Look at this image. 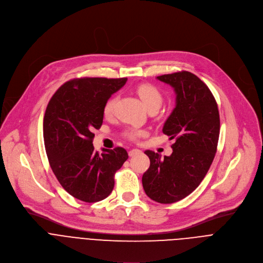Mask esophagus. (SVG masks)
Instances as JSON below:
<instances>
[{"instance_id":"1","label":"esophagus","mask_w":263,"mask_h":263,"mask_svg":"<svg viewBox=\"0 0 263 263\" xmlns=\"http://www.w3.org/2000/svg\"><path fill=\"white\" fill-rule=\"evenodd\" d=\"M140 153H141L140 149H138V148H132V149H130V151H129V156H130V157H133V156H136V155H138V154H140Z\"/></svg>"}]
</instances>
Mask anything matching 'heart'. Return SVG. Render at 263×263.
Here are the masks:
<instances>
[{"instance_id": "b5f03b06", "label": "heart", "mask_w": 263, "mask_h": 263, "mask_svg": "<svg viewBox=\"0 0 263 263\" xmlns=\"http://www.w3.org/2000/svg\"><path fill=\"white\" fill-rule=\"evenodd\" d=\"M136 92L146 109L151 108V107L159 108L162 103L161 92L158 90V88H156L152 84L145 83V84L138 85L136 87ZM116 102H117L116 98H111L106 102V104L104 106V115L105 116H111L112 114H114ZM140 135H142V131L137 130V129H131L127 132V136L131 139H136Z\"/></svg>"}]
</instances>
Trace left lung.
<instances>
[{
    "instance_id": "8db88e82",
    "label": "left lung",
    "mask_w": 263,
    "mask_h": 263,
    "mask_svg": "<svg viewBox=\"0 0 263 263\" xmlns=\"http://www.w3.org/2000/svg\"><path fill=\"white\" fill-rule=\"evenodd\" d=\"M158 80L176 92V107L162 132L175 138L171 156L146 149L149 167L142 176L146 196L161 204H172L191 195L206 176L216 153L219 114L208 86L190 71L162 74Z\"/></svg>"
}]
</instances>
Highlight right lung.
Here are the masks:
<instances>
[{
	"label": "right lung",
	"instance_id": "1",
	"mask_svg": "<svg viewBox=\"0 0 263 263\" xmlns=\"http://www.w3.org/2000/svg\"><path fill=\"white\" fill-rule=\"evenodd\" d=\"M127 78H79L65 82L51 98L44 118V139L53 173L63 189L86 203L106 199L115 174L128 159L124 147L95 151L93 130L103 124L104 106Z\"/></svg>",
	"mask_w": 263,
	"mask_h": 263
}]
</instances>
